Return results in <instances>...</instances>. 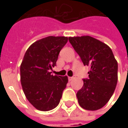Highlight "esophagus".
Wrapping results in <instances>:
<instances>
[{
    "label": "esophagus",
    "instance_id": "34e87169",
    "mask_svg": "<svg viewBox=\"0 0 128 128\" xmlns=\"http://www.w3.org/2000/svg\"><path fill=\"white\" fill-rule=\"evenodd\" d=\"M75 75H73L72 77H68V81L70 82L71 80H72L73 79H75Z\"/></svg>",
    "mask_w": 128,
    "mask_h": 128
}]
</instances>
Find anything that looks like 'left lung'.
<instances>
[{
  "mask_svg": "<svg viewBox=\"0 0 128 128\" xmlns=\"http://www.w3.org/2000/svg\"><path fill=\"white\" fill-rule=\"evenodd\" d=\"M70 43L84 66L90 67L88 79H84L77 92L84 109L96 110L104 107L114 93L118 80V64L111 48L92 37H69Z\"/></svg>",
  "mask_w": 128,
  "mask_h": 128,
  "instance_id": "left-lung-1",
  "label": "left lung"
}]
</instances>
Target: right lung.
I'll return each instance as SVG.
<instances>
[{
  "label": "right lung",
  "mask_w": 128,
  "mask_h": 128,
  "mask_svg": "<svg viewBox=\"0 0 128 128\" xmlns=\"http://www.w3.org/2000/svg\"><path fill=\"white\" fill-rule=\"evenodd\" d=\"M68 42L67 37L48 36L32 44L20 65V82L26 99L41 111L58 106L68 82L67 76H53L59 53Z\"/></svg>",
  "instance_id": "add662e5"
}]
</instances>
